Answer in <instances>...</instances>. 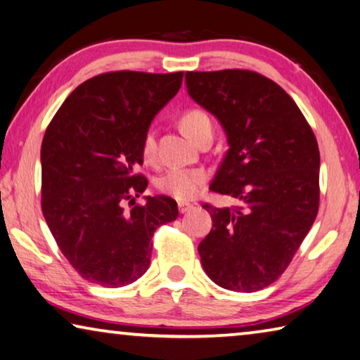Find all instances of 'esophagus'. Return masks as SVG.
I'll return each mask as SVG.
<instances>
[{
    "label": "esophagus",
    "instance_id": "34e87169",
    "mask_svg": "<svg viewBox=\"0 0 360 360\" xmlns=\"http://www.w3.org/2000/svg\"><path fill=\"white\" fill-rule=\"evenodd\" d=\"M178 208H179V213H187V211H189L191 208H193V205L186 203V202H179Z\"/></svg>",
    "mask_w": 360,
    "mask_h": 360
}]
</instances>
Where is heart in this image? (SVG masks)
<instances>
[{
	"mask_svg": "<svg viewBox=\"0 0 360 360\" xmlns=\"http://www.w3.org/2000/svg\"><path fill=\"white\" fill-rule=\"evenodd\" d=\"M181 128L192 141L205 129H211V120L202 108H189L181 115ZM142 157L146 162H153L157 153L155 131L147 129L142 138ZM207 182V173L203 169H186V168H171L167 173L160 176L158 189L176 200L186 202L192 200L198 195L202 187Z\"/></svg>",
	"mask_w": 360,
	"mask_h": 360,
	"instance_id": "1",
	"label": "heart"
}]
</instances>
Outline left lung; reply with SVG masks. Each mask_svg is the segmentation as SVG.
<instances>
[{"label": "left lung", "instance_id": "1", "mask_svg": "<svg viewBox=\"0 0 360 360\" xmlns=\"http://www.w3.org/2000/svg\"><path fill=\"white\" fill-rule=\"evenodd\" d=\"M186 86L229 144L210 189L240 200L203 205L213 227L198 245L202 266L222 288L258 292L282 276L317 216L316 136L295 101L256 72H187Z\"/></svg>", "mask_w": 360, "mask_h": 360}]
</instances>
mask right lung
I'll return each mask as SVG.
<instances>
[{
    "label": "right lung",
    "instance_id": "1",
    "mask_svg": "<svg viewBox=\"0 0 360 360\" xmlns=\"http://www.w3.org/2000/svg\"><path fill=\"white\" fill-rule=\"evenodd\" d=\"M182 72H108L72 91L41 144V210L57 247L84 281L133 283L150 266L157 227L178 218L167 195L124 210L146 191L142 138L178 94Z\"/></svg>",
    "mask_w": 360,
    "mask_h": 360
}]
</instances>
